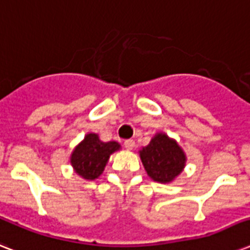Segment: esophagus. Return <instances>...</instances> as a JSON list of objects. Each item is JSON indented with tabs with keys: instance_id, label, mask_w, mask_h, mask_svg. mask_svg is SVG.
I'll list each match as a JSON object with an SVG mask.
<instances>
[{
	"instance_id": "1",
	"label": "esophagus",
	"mask_w": 250,
	"mask_h": 250,
	"mask_svg": "<svg viewBox=\"0 0 250 250\" xmlns=\"http://www.w3.org/2000/svg\"><path fill=\"white\" fill-rule=\"evenodd\" d=\"M125 148L127 149V150H132V149L135 148V141H133V140H125Z\"/></svg>"
}]
</instances>
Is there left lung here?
<instances>
[{"label":"left lung","mask_w":250,"mask_h":250,"mask_svg":"<svg viewBox=\"0 0 250 250\" xmlns=\"http://www.w3.org/2000/svg\"><path fill=\"white\" fill-rule=\"evenodd\" d=\"M139 154L149 178L161 184L174 182L187 164L186 152L178 141L165 132H157Z\"/></svg>","instance_id":"8db88e82"}]
</instances>
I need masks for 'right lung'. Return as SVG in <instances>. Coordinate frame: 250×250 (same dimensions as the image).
<instances>
[{
	"instance_id": "add662e5",
	"label": "right lung",
	"mask_w": 250,
	"mask_h": 250,
	"mask_svg": "<svg viewBox=\"0 0 250 250\" xmlns=\"http://www.w3.org/2000/svg\"><path fill=\"white\" fill-rule=\"evenodd\" d=\"M121 150L117 141H102L97 133H86L70 156L72 170L85 180H94L104 172L113 153Z\"/></svg>"
}]
</instances>
